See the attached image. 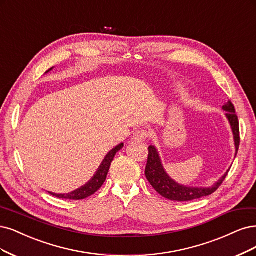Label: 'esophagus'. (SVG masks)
<instances>
[{"mask_svg":"<svg viewBox=\"0 0 256 256\" xmlns=\"http://www.w3.org/2000/svg\"><path fill=\"white\" fill-rule=\"evenodd\" d=\"M148 134L145 130H138L136 134H134V136H132V140H136V142H144V140L147 138Z\"/></svg>","mask_w":256,"mask_h":256,"instance_id":"34e87169","label":"esophagus"}]
</instances>
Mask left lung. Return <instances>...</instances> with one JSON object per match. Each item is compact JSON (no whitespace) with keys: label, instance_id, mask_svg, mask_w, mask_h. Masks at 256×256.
Wrapping results in <instances>:
<instances>
[{"label":"left lung","instance_id":"obj_1","mask_svg":"<svg viewBox=\"0 0 256 256\" xmlns=\"http://www.w3.org/2000/svg\"><path fill=\"white\" fill-rule=\"evenodd\" d=\"M222 110L226 112V118L230 124L234 146H235V156L237 154L240 148V122L238 118L235 114V109L233 104L228 100L224 106H222ZM149 154H148V161L146 164L145 174L146 178L152 185V188L166 199L174 200V201H192L195 199H199L201 197H206L213 194L219 185L222 183L226 179V174L230 170L228 168L222 178H219L210 186H190V185H184L176 180H174L166 172L162 158L158 154L156 146H149Z\"/></svg>","mask_w":256,"mask_h":256}]
</instances>
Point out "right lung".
<instances>
[{
	"mask_svg": "<svg viewBox=\"0 0 256 256\" xmlns=\"http://www.w3.org/2000/svg\"><path fill=\"white\" fill-rule=\"evenodd\" d=\"M52 68H50L46 73L52 71ZM122 147H124V143H120L118 146L112 148L111 150L104 158L102 162L98 166V170H96L95 174H93V177L86 184H84L82 186L78 188L77 190H72L70 192H66V194H56V192H48L50 194V195L55 196L57 198L72 199V200H82V199H84L86 197L93 195L95 192H98L102 188V185L106 181V178H107V174H108V172H109V168H110L113 158Z\"/></svg>",
	"mask_w": 256,
	"mask_h": 256,
	"instance_id": "obj_1",
	"label": "right lung"
}]
</instances>
